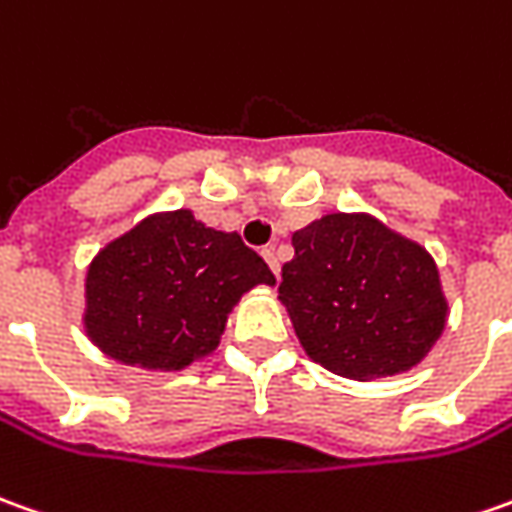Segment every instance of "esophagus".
Here are the masks:
<instances>
[{
  "label": "esophagus",
  "instance_id": "obj_1",
  "mask_svg": "<svg viewBox=\"0 0 512 512\" xmlns=\"http://www.w3.org/2000/svg\"><path fill=\"white\" fill-rule=\"evenodd\" d=\"M262 256H264V262L270 264V270H273V273L279 276V273H281V264H279V256H276V248H264V250H262Z\"/></svg>",
  "mask_w": 512,
  "mask_h": 512
}]
</instances>
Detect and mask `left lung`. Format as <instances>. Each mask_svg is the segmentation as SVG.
<instances>
[{
    "mask_svg": "<svg viewBox=\"0 0 512 512\" xmlns=\"http://www.w3.org/2000/svg\"><path fill=\"white\" fill-rule=\"evenodd\" d=\"M279 298L315 363L349 380L408 372L445 329L428 250L366 214H327L293 233Z\"/></svg>",
    "mask_w": 512,
    "mask_h": 512,
    "instance_id": "8db88e82",
    "label": "left lung"
}]
</instances>
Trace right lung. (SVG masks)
Masks as SVG:
<instances>
[{
    "mask_svg": "<svg viewBox=\"0 0 512 512\" xmlns=\"http://www.w3.org/2000/svg\"><path fill=\"white\" fill-rule=\"evenodd\" d=\"M256 284L276 279L239 233L205 228L185 208L154 214L92 259L84 327L109 358L177 372L214 352Z\"/></svg>",
    "mask_w": 512,
    "mask_h": 512,
    "instance_id": "add662e5",
    "label": "right lung"
}]
</instances>
